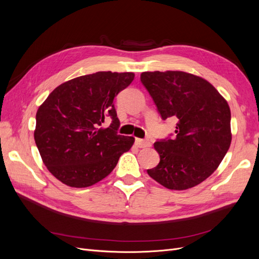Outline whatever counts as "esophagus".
I'll list each match as a JSON object with an SVG mask.
<instances>
[{
	"label": "esophagus",
	"instance_id": "34e87169",
	"mask_svg": "<svg viewBox=\"0 0 259 259\" xmlns=\"http://www.w3.org/2000/svg\"><path fill=\"white\" fill-rule=\"evenodd\" d=\"M135 145L138 148H147V147H150V142L149 140H145V139H140V138H136L135 139Z\"/></svg>",
	"mask_w": 259,
	"mask_h": 259
}]
</instances>
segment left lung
Here are the masks:
<instances>
[{"label":"left lung","mask_w":259,"mask_h":259,"mask_svg":"<svg viewBox=\"0 0 259 259\" xmlns=\"http://www.w3.org/2000/svg\"><path fill=\"white\" fill-rule=\"evenodd\" d=\"M140 80L176 137L154 143L160 163L147 173L170 190L198 186L214 173L231 144V112L208 81L184 71H146Z\"/></svg>","instance_id":"left-lung-1"}]
</instances>
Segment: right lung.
<instances>
[{
  "instance_id": "right-lung-1",
  "label": "right lung",
  "mask_w": 259,
  "mask_h": 259,
  "mask_svg": "<svg viewBox=\"0 0 259 259\" xmlns=\"http://www.w3.org/2000/svg\"><path fill=\"white\" fill-rule=\"evenodd\" d=\"M133 72L99 71L55 89L36 112L34 140L45 166L69 187L97 184L135 142L116 133L114 97L134 80ZM107 117L110 127L102 124Z\"/></svg>"
}]
</instances>
